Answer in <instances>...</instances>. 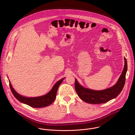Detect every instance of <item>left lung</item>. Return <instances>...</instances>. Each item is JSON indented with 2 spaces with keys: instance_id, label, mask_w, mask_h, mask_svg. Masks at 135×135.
Instances as JSON below:
<instances>
[{
  "instance_id": "left-lung-1",
  "label": "left lung",
  "mask_w": 135,
  "mask_h": 135,
  "mask_svg": "<svg viewBox=\"0 0 135 135\" xmlns=\"http://www.w3.org/2000/svg\"><path fill=\"white\" fill-rule=\"evenodd\" d=\"M124 66L121 75L116 84L105 90H95L85 88L75 79V89L78 96L84 102L90 104L106 103L117 96L122 91L126 81V75L128 70L127 59L124 57Z\"/></svg>"
}]
</instances>
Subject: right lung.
Listing matches in <instances>:
<instances>
[{
	"mask_svg": "<svg viewBox=\"0 0 135 135\" xmlns=\"http://www.w3.org/2000/svg\"><path fill=\"white\" fill-rule=\"evenodd\" d=\"M64 78L57 81L52 88L51 90L46 94L37 97H25L20 95L13 88L9 80V86L13 96L20 102L25 104L34 108H42L51 105L55 101L59 85L63 82Z\"/></svg>",
	"mask_w": 135,
	"mask_h": 135,
	"instance_id": "1",
	"label": "right lung"
}]
</instances>
